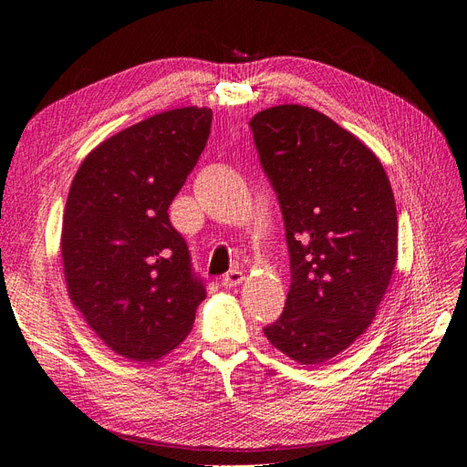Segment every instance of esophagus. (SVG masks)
I'll list each match as a JSON object with an SVG mask.
<instances>
[{"instance_id": "34e87169", "label": "esophagus", "mask_w": 467, "mask_h": 467, "mask_svg": "<svg viewBox=\"0 0 467 467\" xmlns=\"http://www.w3.org/2000/svg\"><path fill=\"white\" fill-rule=\"evenodd\" d=\"M245 280V275L242 273V271H230V273H225L223 276H222V286L223 288H234V286H237V285H242V282Z\"/></svg>"}]
</instances>
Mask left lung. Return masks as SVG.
I'll use <instances>...</instances> for the list:
<instances>
[{
	"mask_svg": "<svg viewBox=\"0 0 467 467\" xmlns=\"http://www.w3.org/2000/svg\"><path fill=\"white\" fill-rule=\"evenodd\" d=\"M290 255L285 312L263 329L300 364H323L372 323L398 261V212L376 155L329 117L278 105L249 120Z\"/></svg>",
	"mask_w": 467,
	"mask_h": 467,
	"instance_id": "1",
	"label": "left lung"
}]
</instances>
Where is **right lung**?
Instances as JSON below:
<instances>
[{"instance_id":"right-lung-1","label":"right lung","mask_w":467,"mask_h":467,"mask_svg":"<svg viewBox=\"0 0 467 467\" xmlns=\"http://www.w3.org/2000/svg\"><path fill=\"white\" fill-rule=\"evenodd\" d=\"M210 109H173L99 144L69 187L62 261L74 306L130 360L175 348L206 298L167 208L206 148Z\"/></svg>"}]
</instances>
